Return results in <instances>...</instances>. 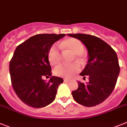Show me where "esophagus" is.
I'll list each match as a JSON object with an SVG mask.
<instances>
[{
	"label": "esophagus",
	"mask_w": 127,
	"mask_h": 127,
	"mask_svg": "<svg viewBox=\"0 0 127 127\" xmlns=\"http://www.w3.org/2000/svg\"><path fill=\"white\" fill-rule=\"evenodd\" d=\"M64 81L65 82V83H68V82L70 81V79H69L65 78V79H64Z\"/></svg>",
	"instance_id": "34e87169"
}]
</instances>
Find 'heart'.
Returning <instances> with one entry per match:
<instances>
[{
  "mask_svg": "<svg viewBox=\"0 0 127 127\" xmlns=\"http://www.w3.org/2000/svg\"><path fill=\"white\" fill-rule=\"evenodd\" d=\"M62 48L68 49L75 54V58L79 61H83L84 55L83 52L85 50V46L81 40L75 38H70L64 40L61 44ZM49 61L52 64H57L61 59L59 47L57 44H54L50 47L48 52ZM80 66L76 63L66 64H61L57 66L54 69V73L57 76L62 77H70L75 73L79 72Z\"/></svg>",
  "mask_w": 127,
  "mask_h": 127,
  "instance_id": "b5f03b06",
  "label": "heart"
}]
</instances>
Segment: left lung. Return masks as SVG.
Here are the masks:
<instances>
[{"label": "left lung", "mask_w": 127, "mask_h": 127, "mask_svg": "<svg viewBox=\"0 0 127 127\" xmlns=\"http://www.w3.org/2000/svg\"><path fill=\"white\" fill-rule=\"evenodd\" d=\"M79 39L87 47V64L81 76L88 77L86 84L78 82V88L72 92L77 103L85 106H95L111 94L116 86L120 68L117 54L112 48L99 37L87 34H68Z\"/></svg>", "instance_id": "8db88e82"}]
</instances>
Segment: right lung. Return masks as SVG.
<instances>
[{
    "mask_svg": "<svg viewBox=\"0 0 127 127\" xmlns=\"http://www.w3.org/2000/svg\"><path fill=\"white\" fill-rule=\"evenodd\" d=\"M65 34H38L19 44L9 63L12 87L18 97L28 106L42 108L55 99L63 79L52 76L48 52L55 42Z\"/></svg>",
    "mask_w": 127,
    "mask_h": 127,
    "instance_id": "1",
    "label": "right lung"
}]
</instances>
